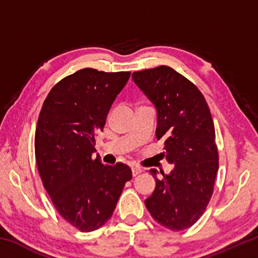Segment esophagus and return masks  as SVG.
<instances>
[{
	"mask_svg": "<svg viewBox=\"0 0 258 258\" xmlns=\"http://www.w3.org/2000/svg\"><path fill=\"white\" fill-rule=\"evenodd\" d=\"M140 173H142V169L140 168V167H137V166H133V167H132V174H133V176L139 175Z\"/></svg>",
	"mask_w": 258,
	"mask_h": 258,
	"instance_id": "34e87169",
	"label": "esophagus"
}]
</instances>
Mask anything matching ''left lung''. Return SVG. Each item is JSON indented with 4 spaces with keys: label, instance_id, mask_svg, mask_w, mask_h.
Returning <instances> with one entry per match:
<instances>
[{
    "label": "left lung",
    "instance_id": "obj_1",
    "mask_svg": "<svg viewBox=\"0 0 258 258\" xmlns=\"http://www.w3.org/2000/svg\"><path fill=\"white\" fill-rule=\"evenodd\" d=\"M133 81L157 109L156 137L165 140L168 174L157 169L156 187L146 207L164 228L182 231L197 222L212 198L218 171L215 127L204 95L168 66L133 73Z\"/></svg>",
    "mask_w": 258,
    "mask_h": 258
}]
</instances>
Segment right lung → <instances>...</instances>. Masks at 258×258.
<instances>
[{"label": "right lung", "instance_id": "obj_1", "mask_svg": "<svg viewBox=\"0 0 258 258\" xmlns=\"http://www.w3.org/2000/svg\"><path fill=\"white\" fill-rule=\"evenodd\" d=\"M130 75L81 69L52 87L38 116L35 158L43 186L61 217L81 232L106 223L132 178L127 165L93 158L95 135Z\"/></svg>", "mask_w": 258, "mask_h": 258}]
</instances>
